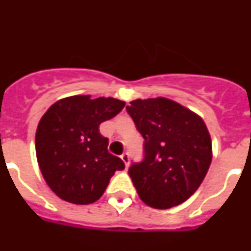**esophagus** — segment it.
<instances>
[{
    "mask_svg": "<svg viewBox=\"0 0 251 251\" xmlns=\"http://www.w3.org/2000/svg\"><path fill=\"white\" fill-rule=\"evenodd\" d=\"M121 158L123 159L124 165H126L128 167V166H129V153L124 152L123 154H122V156H121Z\"/></svg>",
    "mask_w": 251,
    "mask_h": 251,
    "instance_id": "34e87169",
    "label": "esophagus"
}]
</instances>
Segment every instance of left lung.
Here are the masks:
<instances>
[{
    "mask_svg": "<svg viewBox=\"0 0 251 251\" xmlns=\"http://www.w3.org/2000/svg\"><path fill=\"white\" fill-rule=\"evenodd\" d=\"M126 109L145 138V157L128 171L141 200L153 208L185 202L211 165V138L203 121L167 98L137 99Z\"/></svg>",
    "mask_w": 251,
    "mask_h": 251,
    "instance_id": "8db88e82",
    "label": "left lung"
}]
</instances>
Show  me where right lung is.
<instances>
[{"mask_svg": "<svg viewBox=\"0 0 251 251\" xmlns=\"http://www.w3.org/2000/svg\"><path fill=\"white\" fill-rule=\"evenodd\" d=\"M126 103L114 98L74 95L60 99L37 126L35 147L39 167L49 187L63 200L88 205L99 200L124 162L108 151L99 132Z\"/></svg>", "mask_w": 251, "mask_h": 251, "instance_id": "1", "label": "right lung"}]
</instances>
